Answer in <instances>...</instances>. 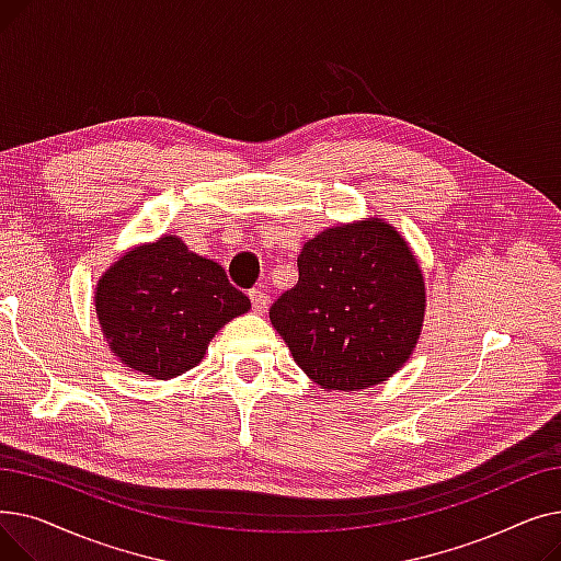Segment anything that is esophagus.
I'll return each instance as SVG.
<instances>
[{"mask_svg": "<svg viewBox=\"0 0 561 561\" xmlns=\"http://www.w3.org/2000/svg\"><path fill=\"white\" fill-rule=\"evenodd\" d=\"M250 302H252V309H254L256 313H263L265 309H268L271 298H268V293H265V290L252 288V290H250Z\"/></svg>", "mask_w": 561, "mask_h": 561, "instance_id": "1", "label": "esophagus"}]
</instances>
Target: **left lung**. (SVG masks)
I'll use <instances>...</instances> for the list:
<instances>
[{
  "label": "left lung",
  "mask_w": 561,
  "mask_h": 561,
  "mask_svg": "<svg viewBox=\"0 0 561 561\" xmlns=\"http://www.w3.org/2000/svg\"><path fill=\"white\" fill-rule=\"evenodd\" d=\"M298 271L271 322L318 387L359 391L404 366L423 328L425 282L391 225L368 218L320 231Z\"/></svg>",
  "instance_id": "1"
}]
</instances>
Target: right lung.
Returning a JSON list of instances; mask_svg holds the SVG:
<instances>
[{
    "label": "right lung",
    "instance_id": "1",
    "mask_svg": "<svg viewBox=\"0 0 561 561\" xmlns=\"http://www.w3.org/2000/svg\"><path fill=\"white\" fill-rule=\"evenodd\" d=\"M250 309L211 259L197 256L176 236L125 252L100 277L95 311L113 355L154 379L197 366L209 341Z\"/></svg>",
    "mask_w": 561,
    "mask_h": 561
}]
</instances>
